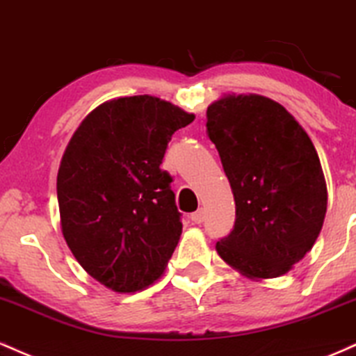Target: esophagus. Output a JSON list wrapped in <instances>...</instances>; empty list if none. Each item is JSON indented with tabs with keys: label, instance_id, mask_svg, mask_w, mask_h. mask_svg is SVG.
Segmentation results:
<instances>
[{
	"label": "esophagus",
	"instance_id": "34e87169",
	"mask_svg": "<svg viewBox=\"0 0 356 356\" xmlns=\"http://www.w3.org/2000/svg\"><path fill=\"white\" fill-rule=\"evenodd\" d=\"M191 221H193L195 225H200V223H203V221H204V211H203V210H198V211H195L193 215H191Z\"/></svg>",
	"mask_w": 356,
	"mask_h": 356
}]
</instances>
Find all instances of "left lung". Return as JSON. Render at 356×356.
<instances>
[{
  "instance_id": "8db88e82",
  "label": "left lung",
  "mask_w": 356,
  "mask_h": 356,
  "mask_svg": "<svg viewBox=\"0 0 356 356\" xmlns=\"http://www.w3.org/2000/svg\"><path fill=\"white\" fill-rule=\"evenodd\" d=\"M236 204L221 260L252 280L286 275L315 245L327 213V181L310 136L261 95H223L207 110Z\"/></svg>"
}]
</instances>
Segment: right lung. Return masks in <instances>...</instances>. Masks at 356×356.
<instances>
[{
    "mask_svg": "<svg viewBox=\"0 0 356 356\" xmlns=\"http://www.w3.org/2000/svg\"><path fill=\"white\" fill-rule=\"evenodd\" d=\"M193 120L156 96L113 98L88 113L63 153L61 233L83 270L116 293L153 285L177 248L183 227L160 165Z\"/></svg>",
    "mask_w": 356,
    "mask_h": 356,
    "instance_id": "right-lung-1",
    "label": "right lung"
}]
</instances>
